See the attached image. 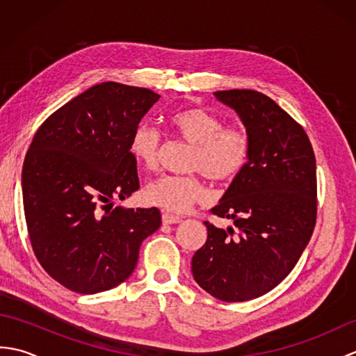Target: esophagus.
<instances>
[{"label":"esophagus","instance_id":"34e87169","mask_svg":"<svg viewBox=\"0 0 356 356\" xmlns=\"http://www.w3.org/2000/svg\"><path fill=\"white\" fill-rule=\"evenodd\" d=\"M162 222H163V225H176V223L182 222V217L174 216V214H168V213H163L162 214Z\"/></svg>","mask_w":356,"mask_h":356}]
</instances>
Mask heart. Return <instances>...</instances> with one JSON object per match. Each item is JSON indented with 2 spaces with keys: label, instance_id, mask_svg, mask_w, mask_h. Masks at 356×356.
Listing matches in <instances>:
<instances>
[{
  "label": "heart",
  "instance_id": "1",
  "mask_svg": "<svg viewBox=\"0 0 356 356\" xmlns=\"http://www.w3.org/2000/svg\"><path fill=\"white\" fill-rule=\"evenodd\" d=\"M170 125L180 139L193 145L188 170L199 172L151 180L143 197L149 205L168 213H186L208 195L202 174L214 182L232 180L249 161L251 140L243 130L226 128L222 118L203 108L179 110L171 115ZM161 147L162 134L153 125L142 124L131 134L130 153L143 168H157Z\"/></svg>",
  "mask_w": 356,
  "mask_h": 356
}]
</instances>
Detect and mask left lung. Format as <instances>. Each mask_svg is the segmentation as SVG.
<instances>
[{
    "label": "left lung",
    "mask_w": 356,
    "mask_h": 356,
    "mask_svg": "<svg viewBox=\"0 0 356 356\" xmlns=\"http://www.w3.org/2000/svg\"><path fill=\"white\" fill-rule=\"evenodd\" d=\"M214 96L243 122L251 154L211 209L236 229L205 222L208 238L191 270L202 289L236 303L274 289L303 254L315 228L316 163L303 127L266 95L223 90Z\"/></svg>",
    "instance_id": "left-lung-1"
}]
</instances>
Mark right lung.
Wrapping results in <instances>:
<instances>
[{"mask_svg":"<svg viewBox=\"0 0 356 356\" xmlns=\"http://www.w3.org/2000/svg\"><path fill=\"white\" fill-rule=\"evenodd\" d=\"M159 97L102 82L49 116L30 143L21 179L29 237L67 289L96 293L125 282L162 223L157 208L113 207L139 190L130 139Z\"/></svg>","mask_w":356,"mask_h":356,"instance_id":"add662e5","label":"right lung"}]
</instances>
